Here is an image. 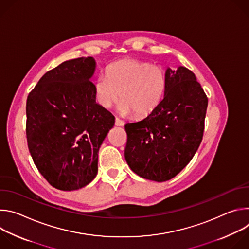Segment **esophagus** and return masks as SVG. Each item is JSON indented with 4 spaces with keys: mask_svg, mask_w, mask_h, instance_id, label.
Wrapping results in <instances>:
<instances>
[{
    "mask_svg": "<svg viewBox=\"0 0 249 249\" xmlns=\"http://www.w3.org/2000/svg\"><path fill=\"white\" fill-rule=\"evenodd\" d=\"M124 124H125V122H124L123 120H121V119L118 118V117L115 118V125H116V126H123Z\"/></svg>",
    "mask_w": 249,
    "mask_h": 249,
    "instance_id": "esophagus-1",
    "label": "esophagus"
}]
</instances>
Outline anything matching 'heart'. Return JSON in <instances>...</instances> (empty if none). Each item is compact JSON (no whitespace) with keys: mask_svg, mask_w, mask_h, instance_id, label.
Listing matches in <instances>:
<instances>
[{"mask_svg":"<svg viewBox=\"0 0 249 249\" xmlns=\"http://www.w3.org/2000/svg\"><path fill=\"white\" fill-rule=\"evenodd\" d=\"M165 74L161 67L138 59L126 58L111 64L106 75L94 83L96 101L110 108L119 100V111L138 118L150 115L160 102L165 89Z\"/></svg>","mask_w":249,"mask_h":249,"instance_id":"heart-1","label":"heart"}]
</instances>
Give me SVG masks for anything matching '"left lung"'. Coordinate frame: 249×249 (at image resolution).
<instances>
[{"instance_id":"left-lung-1","label":"left lung","mask_w":249,"mask_h":249,"mask_svg":"<svg viewBox=\"0 0 249 249\" xmlns=\"http://www.w3.org/2000/svg\"><path fill=\"white\" fill-rule=\"evenodd\" d=\"M162 100L144 120L127 123L125 159L143 178H173L197 152L205 128L208 97L185 67L165 72Z\"/></svg>"}]
</instances>
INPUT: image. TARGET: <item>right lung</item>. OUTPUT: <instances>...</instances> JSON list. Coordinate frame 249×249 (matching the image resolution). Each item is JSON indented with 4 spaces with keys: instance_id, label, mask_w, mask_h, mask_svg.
Returning <instances> with one entry per match:
<instances>
[{
    "instance_id": "1",
    "label": "right lung",
    "mask_w": 249,
    "mask_h": 249,
    "mask_svg": "<svg viewBox=\"0 0 249 249\" xmlns=\"http://www.w3.org/2000/svg\"><path fill=\"white\" fill-rule=\"evenodd\" d=\"M92 57L48 71L26 100V139L34 164L53 187H85L97 173L98 150L115 118L95 102Z\"/></svg>"
}]
</instances>
